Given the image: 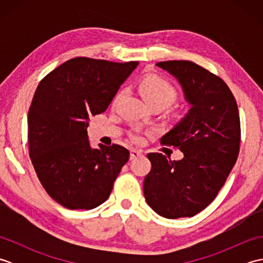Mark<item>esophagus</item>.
<instances>
[{
    "mask_svg": "<svg viewBox=\"0 0 263 263\" xmlns=\"http://www.w3.org/2000/svg\"><path fill=\"white\" fill-rule=\"evenodd\" d=\"M141 156H142V152H141V150L132 149L131 152H130V159H131V160L136 159V158H138V157H141Z\"/></svg>",
    "mask_w": 263,
    "mask_h": 263,
    "instance_id": "34e87169",
    "label": "esophagus"
}]
</instances>
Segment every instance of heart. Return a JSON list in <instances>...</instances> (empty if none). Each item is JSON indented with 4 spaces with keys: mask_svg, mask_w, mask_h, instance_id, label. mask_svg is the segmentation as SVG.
Instances as JSON below:
<instances>
[{
    "mask_svg": "<svg viewBox=\"0 0 263 263\" xmlns=\"http://www.w3.org/2000/svg\"><path fill=\"white\" fill-rule=\"evenodd\" d=\"M138 90L150 106H161L163 108L173 104L178 98L177 89L166 78L158 74H150L142 78L138 82ZM124 95V89L117 92L113 99V105L116 106L119 104ZM131 139L136 142H141L143 140L138 130L132 133Z\"/></svg>",
    "mask_w": 263,
    "mask_h": 263,
    "instance_id": "1",
    "label": "heart"
}]
</instances>
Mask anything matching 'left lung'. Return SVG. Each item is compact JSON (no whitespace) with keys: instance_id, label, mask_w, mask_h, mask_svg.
Returning <instances> with one entry per match:
<instances>
[{"instance_id":"1","label":"left lung","mask_w":263,"mask_h":263,"mask_svg":"<svg viewBox=\"0 0 263 263\" xmlns=\"http://www.w3.org/2000/svg\"><path fill=\"white\" fill-rule=\"evenodd\" d=\"M157 66L180 81L192 107L160 139L161 144L180 149L183 159L147 155L152 170L144 177V198L168 219L192 217L215 200L236 163L241 144L238 107L225 81L202 66L191 61H165Z\"/></svg>"}]
</instances>
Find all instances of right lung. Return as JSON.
<instances>
[{
	"instance_id": "right-lung-1",
	"label": "right lung",
	"mask_w": 263,
	"mask_h": 263,
	"mask_svg": "<svg viewBox=\"0 0 263 263\" xmlns=\"http://www.w3.org/2000/svg\"><path fill=\"white\" fill-rule=\"evenodd\" d=\"M138 62L74 58L43 78L28 111V147L39 182L65 208L105 202L130 158L119 144L91 149V116L104 113Z\"/></svg>"
}]
</instances>
